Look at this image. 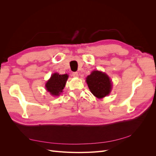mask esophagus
Here are the masks:
<instances>
[{"instance_id": "34e87169", "label": "esophagus", "mask_w": 156, "mask_h": 156, "mask_svg": "<svg viewBox=\"0 0 156 156\" xmlns=\"http://www.w3.org/2000/svg\"><path fill=\"white\" fill-rule=\"evenodd\" d=\"M72 75H73V76L74 77H79V74H78L77 72H73V73H72Z\"/></svg>"}]
</instances>
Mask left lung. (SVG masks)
I'll return each mask as SVG.
<instances>
[{"label":"left lung","instance_id":"obj_1","mask_svg":"<svg viewBox=\"0 0 156 156\" xmlns=\"http://www.w3.org/2000/svg\"><path fill=\"white\" fill-rule=\"evenodd\" d=\"M90 90L94 96L101 99L110 94L112 83L109 77L100 71L94 70L86 78Z\"/></svg>","mask_w":156,"mask_h":156}]
</instances>
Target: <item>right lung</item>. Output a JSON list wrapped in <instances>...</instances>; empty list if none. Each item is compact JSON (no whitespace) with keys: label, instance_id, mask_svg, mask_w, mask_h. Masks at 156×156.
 Wrapping results in <instances>:
<instances>
[{"label":"right lung","instance_id":"add662e5","mask_svg":"<svg viewBox=\"0 0 156 156\" xmlns=\"http://www.w3.org/2000/svg\"><path fill=\"white\" fill-rule=\"evenodd\" d=\"M68 79L67 74L59 75L55 73L51 75V78L45 84L46 90L52 96H59L65 87L66 83Z\"/></svg>","mask_w":156,"mask_h":156}]
</instances>
